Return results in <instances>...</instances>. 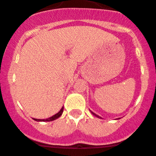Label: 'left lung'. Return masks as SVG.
<instances>
[{
  "instance_id": "left-lung-1",
  "label": "left lung",
  "mask_w": 156,
  "mask_h": 156,
  "mask_svg": "<svg viewBox=\"0 0 156 156\" xmlns=\"http://www.w3.org/2000/svg\"><path fill=\"white\" fill-rule=\"evenodd\" d=\"M90 112H91V113H92V114H94V116H96L97 117H98V118H101V116H98V115L95 114V113H93V112H92V111H90Z\"/></svg>"
}]
</instances>
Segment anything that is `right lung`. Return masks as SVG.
Here are the masks:
<instances>
[{
    "label": "right lung",
    "mask_w": 156,
    "mask_h": 156,
    "mask_svg": "<svg viewBox=\"0 0 156 156\" xmlns=\"http://www.w3.org/2000/svg\"><path fill=\"white\" fill-rule=\"evenodd\" d=\"M63 107L61 109V110L58 111V113H57L56 114H55L54 116H51V117H49V118L48 119H43V120H40V119H33L34 120H36V121H43V122H49V121H52V120H56V119H58V117H59L60 116H61L62 114V112H63Z\"/></svg>",
    "instance_id": "right-lung-1"
}]
</instances>
